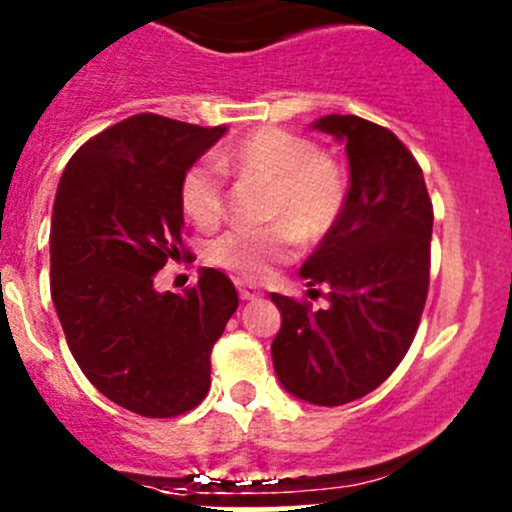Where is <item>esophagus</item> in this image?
Segmentation results:
<instances>
[{
    "instance_id": "1",
    "label": "esophagus",
    "mask_w": 512,
    "mask_h": 512,
    "mask_svg": "<svg viewBox=\"0 0 512 512\" xmlns=\"http://www.w3.org/2000/svg\"><path fill=\"white\" fill-rule=\"evenodd\" d=\"M237 292H240V299H245V302H252V299L262 297L260 287L245 285V282H237Z\"/></svg>"
}]
</instances>
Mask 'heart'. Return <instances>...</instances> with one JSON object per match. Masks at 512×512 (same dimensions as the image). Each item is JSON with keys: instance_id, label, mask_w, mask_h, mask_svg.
<instances>
[{"instance_id": "b5f03b06", "label": "heart", "mask_w": 512, "mask_h": 512, "mask_svg": "<svg viewBox=\"0 0 512 512\" xmlns=\"http://www.w3.org/2000/svg\"><path fill=\"white\" fill-rule=\"evenodd\" d=\"M220 168L272 185L267 220L282 225L265 230L237 227L210 247L215 265L250 280L265 277L277 262L287 260L294 232L302 240L322 237L339 218L347 198L342 168L332 158L319 156L312 141L282 128H260L245 136L220 156ZM220 168L210 160L195 163L180 185L185 213L200 227L218 225L225 213Z\"/></svg>"}]
</instances>
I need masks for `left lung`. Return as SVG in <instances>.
<instances>
[{
	"label": "left lung",
	"instance_id": "obj_1",
	"mask_svg": "<svg viewBox=\"0 0 512 512\" xmlns=\"http://www.w3.org/2000/svg\"><path fill=\"white\" fill-rule=\"evenodd\" d=\"M312 131L349 160L342 213L299 277L322 285L327 307L270 292L282 317L272 364L282 389L317 406L361 399L409 352L428 292L433 210L418 163L386 128L359 116H322Z\"/></svg>",
	"mask_w": 512,
	"mask_h": 512
}]
</instances>
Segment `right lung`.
<instances>
[{"instance_id": "right-lung-1", "label": "right lung", "mask_w": 512, "mask_h": 512, "mask_svg": "<svg viewBox=\"0 0 512 512\" xmlns=\"http://www.w3.org/2000/svg\"><path fill=\"white\" fill-rule=\"evenodd\" d=\"M227 133L156 113L106 128L74 153L51 213V299L66 344L106 399L148 418L195 409L210 352L237 309L223 272L185 294L153 280L185 235L180 185Z\"/></svg>"}]
</instances>
